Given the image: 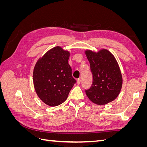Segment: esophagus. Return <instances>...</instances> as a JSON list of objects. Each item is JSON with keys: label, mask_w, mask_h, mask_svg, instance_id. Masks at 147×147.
<instances>
[{"label": "esophagus", "mask_w": 147, "mask_h": 147, "mask_svg": "<svg viewBox=\"0 0 147 147\" xmlns=\"http://www.w3.org/2000/svg\"><path fill=\"white\" fill-rule=\"evenodd\" d=\"M80 82H81V79L80 78H78L77 80V83L78 84H80Z\"/></svg>", "instance_id": "1"}]
</instances>
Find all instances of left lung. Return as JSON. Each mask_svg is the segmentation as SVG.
Returning <instances> with one entry per match:
<instances>
[{
	"mask_svg": "<svg viewBox=\"0 0 147 147\" xmlns=\"http://www.w3.org/2000/svg\"><path fill=\"white\" fill-rule=\"evenodd\" d=\"M84 53L93 78L91 87L85 91L86 96L99 105L112 102L119 95L123 84L121 72L115 56L106 49L97 52L87 50Z\"/></svg>",
	"mask_w": 147,
	"mask_h": 147,
	"instance_id": "8db88e82",
	"label": "left lung"
}]
</instances>
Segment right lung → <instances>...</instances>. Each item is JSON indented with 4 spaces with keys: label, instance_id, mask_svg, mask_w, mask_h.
Masks as SVG:
<instances>
[{
    "label": "right lung",
    "instance_id": "add662e5",
    "mask_svg": "<svg viewBox=\"0 0 147 147\" xmlns=\"http://www.w3.org/2000/svg\"><path fill=\"white\" fill-rule=\"evenodd\" d=\"M70 52L57 46L38 59L33 71V82L38 97L50 107L67 99L76 80L72 77L68 60Z\"/></svg>",
    "mask_w": 147,
    "mask_h": 147
}]
</instances>
